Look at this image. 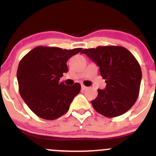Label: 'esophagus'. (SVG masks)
I'll return each instance as SVG.
<instances>
[{"label":"esophagus","mask_w":156,"mask_h":156,"mask_svg":"<svg viewBox=\"0 0 156 156\" xmlns=\"http://www.w3.org/2000/svg\"><path fill=\"white\" fill-rule=\"evenodd\" d=\"M87 87H86V86H84V85H81V90H86L87 89Z\"/></svg>","instance_id":"esophagus-1"}]
</instances>
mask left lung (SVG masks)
Listing matches in <instances>:
<instances>
[{
    "label": "left lung",
    "instance_id": "1",
    "mask_svg": "<svg viewBox=\"0 0 156 156\" xmlns=\"http://www.w3.org/2000/svg\"><path fill=\"white\" fill-rule=\"evenodd\" d=\"M84 53L100 67L106 80L104 90L98 89L93 107L107 118L122 115L134 105L140 93L142 72L133 54L122 46H99L84 49Z\"/></svg>",
    "mask_w": 156,
    "mask_h": 156
}]
</instances>
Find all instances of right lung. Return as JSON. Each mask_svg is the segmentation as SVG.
<instances>
[{
  "label": "right lung",
  "instance_id": "1",
  "mask_svg": "<svg viewBox=\"0 0 156 156\" xmlns=\"http://www.w3.org/2000/svg\"><path fill=\"white\" fill-rule=\"evenodd\" d=\"M81 50L38 46L20 60L16 75L19 90L36 115L54 120L68 111L74 97L81 90V84L66 85L59 79L68 72V59Z\"/></svg>",
  "mask_w": 156,
  "mask_h": 156
}]
</instances>
